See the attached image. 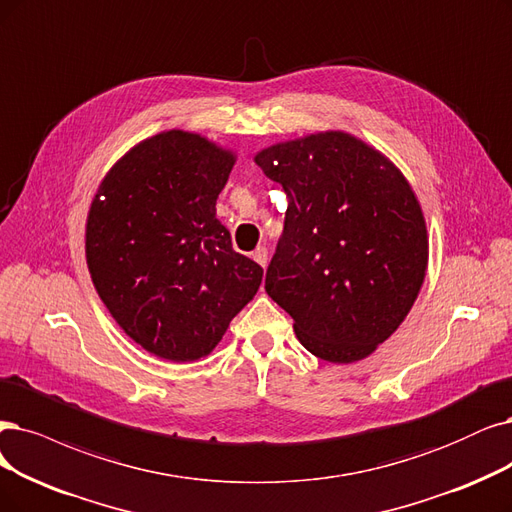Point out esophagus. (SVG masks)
Masks as SVG:
<instances>
[{
  "label": "esophagus",
  "mask_w": 512,
  "mask_h": 512,
  "mask_svg": "<svg viewBox=\"0 0 512 512\" xmlns=\"http://www.w3.org/2000/svg\"><path fill=\"white\" fill-rule=\"evenodd\" d=\"M253 259L259 263L261 268L268 266V249L266 246H257V249L253 251Z\"/></svg>",
  "instance_id": "esophagus-1"
}]
</instances>
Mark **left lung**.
Instances as JSON below:
<instances>
[{"label":"left lung","mask_w":512,"mask_h":512,"mask_svg":"<svg viewBox=\"0 0 512 512\" xmlns=\"http://www.w3.org/2000/svg\"><path fill=\"white\" fill-rule=\"evenodd\" d=\"M289 198L266 291L327 363L363 361L401 327L428 270V230L407 177L346 130L255 154Z\"/></svg>","instance_id":"left-lung-1"}]
</instances>
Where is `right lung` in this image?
I'll list each match as a JSON object with an SVG mask.
<instances>
[{"label":"right lung","mask_w":512,"mask_h":512,"mask_svg":"<svg viewBox=\"0 0 512 512\" xmlns=\"http://www.w3.org/2000/svg\"><path fill=\"white\" fill-rule=\"evenodd\" d=\"M236 160L200 132L162 130L132 145L90 202L92 285L132 342L164 361L211 354L261 285L259 263L215 217Z\"/></svg>","instance_id":"add662e5"}]
</instances>
